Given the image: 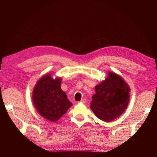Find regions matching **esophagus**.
Returning a JSON list of instances; mask_svg holds the SVG:
<instances>
[{
	"mask_svg": "<svg viewBox=\"0 0 157 157\" xmlns=\"http://www.w3.org/2000/svg\"><path fill=\"white\" fill-rule=\"evenodd\" d=\"M80 102H81V103H86V99H85V98H83V99H81V100H80Z\"/></svg>",
	"mask_w": 157,
	"mask_h": 157,
	"instance_id": "34e87169",
	"label": "esophagus"
}]
</instances>
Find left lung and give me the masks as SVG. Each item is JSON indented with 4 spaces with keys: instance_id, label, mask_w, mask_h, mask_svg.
Masks as SVG:
<instances>
[{
    "instance_id": "left-lung-1",
    "label": "left lung",
    "mask_w": 157,
    "mask_h": 157,
    "mask_svg": "<svg viewBox=\"0 0 157 157\" xmlns=\"http://www.w3.org/2000/svg\"><path fill=\"white\" fill-rule=\"evenodd\" d=\"M90 109L98 118L111 122L122 115L130 100V88L118 75L109 72L108 77L95 87Z\"/></svg>"
}]
</instances>
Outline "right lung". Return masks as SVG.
I'll use <instances>...</instances> for the list:
<instances>
[{
    "mask_svg": "<svg viewBox=\"0 0 157 157\" xmlns=\"http://www.w3.org/2000/svg\"><path fill=\"white\" fill-rule=\"evenodd\" d=\"M61 84L60 78L54 80L46 75L38 81L33 90V101L36 110L52 122L59 120L73 105L61 90Z\"/></svg>",
    "mask_w": 157,
    "mask_h": 157,
    "instance_id": "obj_1",
    "label": "right lung"
}]
</instances>
